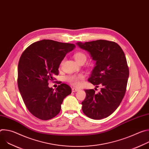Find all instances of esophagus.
<instances>
[{"label": "esophagus", "mask_w": 149, "mask_h": 149, "mask_svg": "<svg viewBox=\"0 0 149 149\" xmlns=\"http://www.w3.org/2000/svg\"><path fill=\"white\" fill-rule=\"evenodd\" d=\"M79 90L78 88H72V92H77Z\"/></svg>", "instance_id": "esophagus-1"}]
</instances>
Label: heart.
Masks as SVG:
<instances>
[{
  "mask_svg": "<svg viewBox=\"0 0 149 149\" xmlns=\"http://www.w3.org/2000/svg\"><path fill=\"white\" fill-rule=\"evenodd\" d=\"M74 58L77 62H79L82 60H86L87 59V56L84 53L82 52H77L74 55ZM84 78V76L81 74L79 75H74L68 77L67 79V81L71 83L74 86H79L80 84V81Z\"/></svg>",
  "mask_w": 149,
  "mask_h": 149,
  "instance_id": "1",
  "label": "heart"
}]
</instances>
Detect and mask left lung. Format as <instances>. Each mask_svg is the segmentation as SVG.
Wrapping results in <instances>:
<instances>
[{
    "label": "left lung",
    "mask_w": 149,
    "mask_h": 149,
    "mask_svg": "<svg viewBox=\"0 0 149 149\" xmlns=\"http://www.w3.org/2000/svg\"><path fill=\"white\" fill-rule=\"evenodd\" d=\"M96 61L88 81L101 87L96 94L93 89L86 90V97L81 102L83 113L89 118L101 120L111 115L120 105L125 93L129 70L125 54L114 42L97 40L77 42Z\"/></svg>",
    "instance_id": "obj_1"
}]
</instances>
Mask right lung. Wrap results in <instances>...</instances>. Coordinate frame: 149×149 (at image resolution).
I'll list each match as a JSON object with an SVG mask.
<instances>
[{
    "instance_id": "1",
    "label": "right lung",
    "mask_w": 149,
    "mask_h": 149,
    "mask_svg": "<svg viewBox=\"0 0 149 149\" xmlns=\"http://www.w3.org/2000/svg\"><path fill=\"white\" fill-rule=\"evenodd\" d=\"M75 45L43 39L29 45L21 55L17 67L18 88L30 113L42 120H50L61 111V104L71 93V87L60 83L55 90L48 81L58 75V68L66 54Z\"/></svg>"
}]
</instances>
